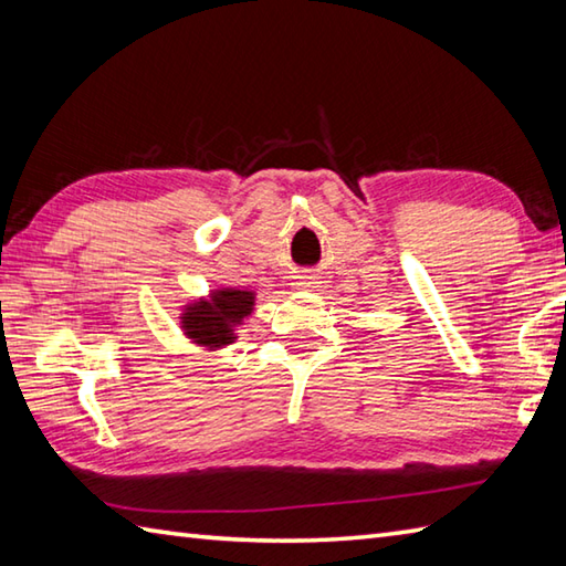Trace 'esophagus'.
Returning a JSON list of instances; mask_svg holds the SVG:
<instances>
[{
  "instance_id": "obj_1",
  "label": "esophagus",
  "mask_w": 566,
  "mask_h": 566,
  "mask_svg": "<svg viewBox=\"0 0 566 566\" xmlns=\"http://www.w3.org/2000/svg\"><path fill=\"white\" fill-rule=\"evenodd\" d=\"M314 284H318V282H316V276H311V274H302L296 280V286H314Z\"/></svg>"
}]
</instances>
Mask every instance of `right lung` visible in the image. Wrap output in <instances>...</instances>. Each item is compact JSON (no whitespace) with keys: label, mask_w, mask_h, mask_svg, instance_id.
<instances>
[{"label":"right lung","mask_w":566,"mask_h":566,"mask_svg":"<svg viewBox=\"0 0 566 566\" xmlns=\"http://www.w3.org/2000/svg\"><path fill=\"white\" fill-rule=\"evenodd\" d=\"M255 296L240 290H219L211 298H201L187 308L182 328L199 345L221 347L233 343V326H238L250 311Z\"/></svg>","instance_id":"add662e5"}]
</instances>
